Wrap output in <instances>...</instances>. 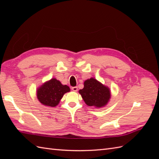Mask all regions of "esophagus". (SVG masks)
Wrapping results in <instances>:
<instances>
[{
    "label": "esophagus",
    "mask_w": 159,
    "mask_h": 159,
    "mask_svg": "<svg viewBox=\"0 0 159 159\" xmlns=\"http://www.w3.org/2000/svg\"><path fill=\"white\" fill-rule=\"evenodd\" d=\"M71 89H72V91H78V87H72Z\"/></svg>",
    "instance_id": "34e87169"
}]
</instances>
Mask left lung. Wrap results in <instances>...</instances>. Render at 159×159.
Segmentation results:
<instances>
[{
    "instance_id": "8db88e82",
    "label": "left lung",
    "mask_w": 159,
    "mask_h": 159,
    "mask_svg": "<svg viewBox=\"0 0 159 159\" xmlns=\"http://www.w3.org/2000/svg\"><path fill=\"white\" fill-rule=\"evenodd\" d=\"M84 85V88L80 89L79 93L86 105L102 108L108 103L111 95L107 86L93 78L85 80Z\"/></svg>"
}]
</instances>
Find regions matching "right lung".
<instances>
[{"label":"right lung","mask_w":159,"mask_h":159,"mask_svg":"<svg viewBox=\"0 0 159 159\" xmlns=\"http://www.w3.org/2000/svg\"><path fill=\"white\" fill-rule=\"evenodd\" d=\"M70 91L68 85L61 84L56 78H52L37 88L36 96L42 105L54 107L59 104L64 95Z\"/></svg>","instance_id":"add662e5"}]
</instances>
